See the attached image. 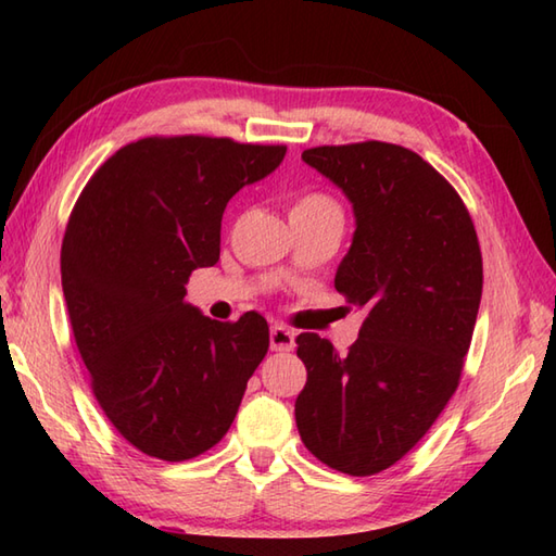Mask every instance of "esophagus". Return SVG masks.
Here are the masks:
<instances>
[{
  "mask_svg": "<svg viewBox=\"0 0 556 556\" xmlns=\"http://www.w3.org/2000/svg\"><path fill=\"white\" fill-rule=\"evenodd\" d=\"M269 346L271 351H293V346H296V334H293L285 325H271Z\"/></svg>",
  "mask_w": 556,
  "mask_h": 556,
  "instance_id": "obj_1",
  "label": "esophagus"
}]
</instances>
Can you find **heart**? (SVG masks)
I'll return each instance as SVG.
<instances>
[{"label": "heart", "mask_w": 556, "mask_h": 556, "mask_svg": "<svg viewBox=\"0 0 556 556\" xmlns=\"http://www.w3.org/2000/svg\"><path fill=\"white\" fill-rule=\"evenodd\" d=\"M291 219L344 222V210H341L334 195H329L325 191H305L291 203Z\"/></svg>", "instance_id": "heart-1"}]
</instances>
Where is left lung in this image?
<instances>
[{"instance_id": "8db88e82", "label": "left lung", "mask_w": 556, "mask_h": 556, "mask_svg": "<svg viewBox=\"0 0 556 556\" xmlns=\"http://www.w3.org/2000/svg\"><path fill=\"white\" fill-rule=\"evenodd\" d=\"M303 160L353 203L356 233L334 287L365 320L349 353L296 337L308 370L299 434L325 466L375 476L456 392L482 296L478 233L456 188L408 148L365 140L303 150Z\"/></svg>"}]
</instances>
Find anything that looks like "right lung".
Instances as JSON below:
<instances>
[{
  "mask_svg": "<svg viewBox=\"0 0 556 556\" xmlns=\"http://www.w3.org/2000/svg\"><path fill=\"white\" fill-rule=\"evenodd\" d=\"M287 146L210 136L128 143L83 188L64 231L62 289L100 408L128 444L162 460L215 446L269 349L255 311L217 323L184 301L219 260L222 215Z\"/></svg>",
  "mask_w": 556,
  "mask_h": 556,
  "instance_id": "right-lung-1",
  "label": "right lung"
}]
</instances>
